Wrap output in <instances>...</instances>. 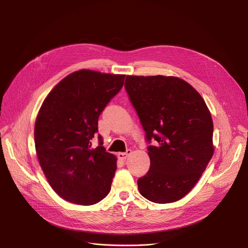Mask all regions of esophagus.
Segmentation results:
<instances>
[{
	"mask_svg": "<svg viewBox=\"0 0 248 248\" xmlns=\"http://www.w3.org/2000/svg\"><path fill=\"white\" fill-rule=\"evenodd\" d=\"M131 154H132V150H126V152H124V153H119L117 157H119V159H121V160H125Z\"/></svg>",
	"mask_w": 248,
	"mask_h": 248,
	"instance_id": "obj_1",
	"label": "esophagus"
}]
</instances>
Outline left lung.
<instances>
[{
  "mask_svg": "<svg viewBox=\"0 0 248 248\" xmlns=\"http://www.w3.org/2000/svg\"><path fill=\"white\" fill-rule=\"evenodd\" d=\"M124 87L146 132L149 172L138 180L141 196L176 202L196 185L213 153L211 113L198 91L174 76L127 75Z\"/></svg>",
  "mask_w": 248,
  "mask_h": 248,
  "instance_id": "obj_1",
  "label": "left lung"
}]
</instances>
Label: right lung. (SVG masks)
Here are the masks:
<instances>
[{
  "mask_svg": "<svg viewBox=\"0 0 248 248\" xmlns=\"http://www.w3.org/2000/svg\"><path fill=\"white\" fill-rule=\"evenodd\" d=\"M125 75L82 69L50 91L35 122V148L43 173L61 198L93 205L110 191L116 158L106 152L98 135V117L122 89Z\"/></svg>",
  "mask_w": 248,
  "mask_h": 248,
  "instance_id": "add662e5",
  "label": "right lung"
}]
</instances>
